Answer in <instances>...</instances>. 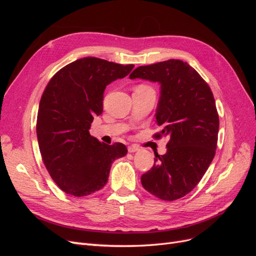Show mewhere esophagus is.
<instances>
[{
    "label": "esophagus",
    "mask_w": 256,
    "mask_h": 256,
    "mask_svg": "<svg viewBox=\"0 0 256 256\" xmlns=\"http://www.w3.org/2000/svg\"><path fill=\"white\" fill-rule=\"evenodd\" d=\"M138 147H136V145H131V146L128 147V152H138Z\"/></svg>",
    "instance_id": "esophagus-1"
}]
</instances>
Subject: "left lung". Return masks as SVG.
<instances>
[{"instance_id":"1","label":"left lung","mask_w":256,"mask_h":256,"mask_svg":"<svg viewBox=\"0 0 256 256\" xmlns=\"http://www.w3.org/2000/svg\"><path fill=\"white\" fill-rule=\"evenodd\" d=\"M129 78L159 83L156 122L162 130L156 136L170 138L166 152L154 154V166L142 175V186L161 200L180 198L196 188L214 157L219 116L212 92L180 60L140 66Z\"/></svg>"}]
</instances>
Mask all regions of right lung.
I'll list each match as a JSON object with an SVG mask.
<instances>
[{"label":"right lung","instance_id":"right-lung-1","mask_svg":"<svg viewBox=\"0 0 256 256\" xmlns=\"http://www.w3.org/2000/svg\"><path fill=\"white\" fill-rule=\"evenodd\" d=\"M134 65L83 58L66 65L48 83L37 115V138L50 176L67 194L86 196L102 189L115 159L126 156L122 143L108 145L90 134L104 111V92Z\"/></svg>","mask_w":256,"mask_h":256}]
</instances>
